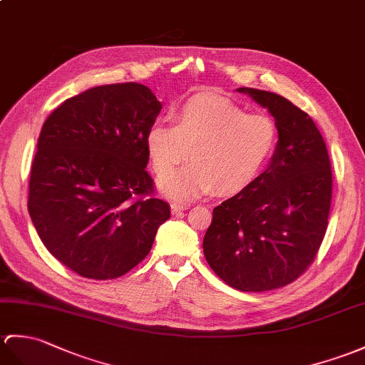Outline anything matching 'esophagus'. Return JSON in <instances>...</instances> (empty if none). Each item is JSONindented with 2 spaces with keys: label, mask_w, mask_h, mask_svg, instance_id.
Returning a JSON list of instances; mask_svg holds the SVG:
<instances>
[{
  "label": "esophagus",
  "mask_w": 365,
  "mask_h": 365,
  "mask_svg": "<svg viewBox=\"0 0 365 365\" xmlns=\"http://www.w3.org/2000/svg\"><path fill=\"white\" fill-rule=\"evenodd\" d=\"M185 210H188V205H182V203H171L173 215H180Z\"/></svg>",
  "instance_id": "1"
}]
</instances>
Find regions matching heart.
Masks as SVG:
<instances>
[{
  "label": "heart",
  "instance_id": "1",
  "mask_svg": "<svg viewBox=\"0 0 365 365\" xmlns=\"http://www.w3.org/2000/svg\"><path fill=\"white\" fill-rule=\"evenodd\" d=\"M173 120L174 125L152 124L144 141L152 168L163 175L160 191L177 202H190L215 190L222 194L242 191L261 174L277 148V125L269 116L247 115L225 99L196 96L177 108ZM188 148L192 163L172 173Z\"/></svg>",
  "mask_w": 365,
  "mask_h": 365
}]
</instances>
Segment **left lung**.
<instances>
[{
	"instance_id": "8db88e82",
	"label": "left lung",
	"mask_w": 365,
	"mask_h": 365,
	"mask_svg": "<svg viewBox=\"0 0 365 365\" xmlns=\"http://www.w3.org/2000/svg\"><path fill=\"white\" fill-rule=\"evenodd\" d=\"M238 91L269 110L278 141L266 171L213 210L203 255L235 289L272 291L295 282L317 255L331 207V163L308 113L277 93Z\"/></svg>"
}]
</instances>
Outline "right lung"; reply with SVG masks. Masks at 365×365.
Returning a JSON list of instances; mask_svg holds the SVG:
<instances>
[{"mask_svg":"<svg viewBox=\"0 0 365 365\" xmlns=\"http://www.w3.org/2000/svg\"><path fill=\"white\" fill-rule=\"evenodd\" d=\"M160 110L146 86L112 83L66 99L41 127L28 210L51 255L81 277L129 272L171 216L146 171Z\"/></svg>","mask_w":365,"mask_h":365,"instance_id":"obj_1","label":"right lung"}]
</instances>
